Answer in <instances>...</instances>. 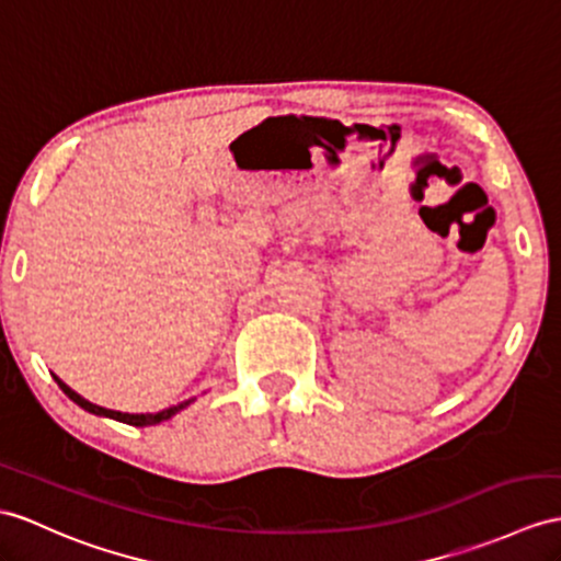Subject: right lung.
I'll use <instances>...</instances> for the list:
<instances>
[{"label": "right lung", "instance_id": "right-lung-1", "mask_svg": "<svg viewBox=\"0 0 561 561\" xmlns=\"http://www.w3.org/2000/svg\"><path fill=\"white\" fill-rule=\"evenodd\" d=\"M51 378L57 380V386L64 390L66 398L73 400L78 407H83L85 412H90L94 416H106V419H114V421H121V423H128V426H138V428H142V426H157V423H161V421H169L171 416H175L178 412H181V409H185V407H190V404L195 402V398H190V400L178 402V404H173L169 409H161V412H157V414H128V412H116V409H106V407H100V404H92L90 400L80 398L76 390L68 388L57 374H51Z\"/></svg>", "mask_w": 561, "mask_h": 561}]
</instances>
